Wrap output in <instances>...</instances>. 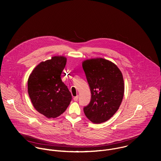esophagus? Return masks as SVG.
<instances>
[{
	"label": "esophagus",
	"mask_w": 161,
	"mask_h": 161,
	"mask_svg": "<svg viewBox=\"0 0 161 161\" xmlns=\"http://www.w3.org/2000/svg\"><path fill=\"white\" fill-rule=\"evenodd\" d=\"M73 99H74V101H78V96H76V97H74Z\"/></svg>",
	"instance_id": "obj_1"
}]
</instances>
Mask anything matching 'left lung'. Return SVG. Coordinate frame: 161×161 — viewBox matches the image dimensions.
<instances>
[{
    "label": "left lung",
    "instance_id": "8db88e82",
    "mask_svg": "<svg viewBox=\"0 0 161 161\" xmlns=\"http://www.w3.org/2000/svg\"><path fill=\"white\" fill-rule=\"evenodd\" d=\"M92 98L83 111L92 123L100 124L109 119L118 110L124 92V80L118 66L104 58H93L83 62Z\"/></svg>",
    "mask_w": 161,
    "mask_h": 161
}]
</instances>
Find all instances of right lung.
<instances>
[{
  "label": "right lung",
  "instance_id": "right-lung-1",
  "mask_svg": "<svg viewBox=\"0 0 161 161\" xmlns=\"http://www.w3.org/2000/svg\"><path fill=\"white\" fill-rule=\"evenodd\" d=\"M66 58L53 57L38 64L28 80V93L35 109L48 118L64 113L72 97L61 79Z\"/></svg>",
  "mask_w": 161,
  "mask_h": 161
}]
</instances>
